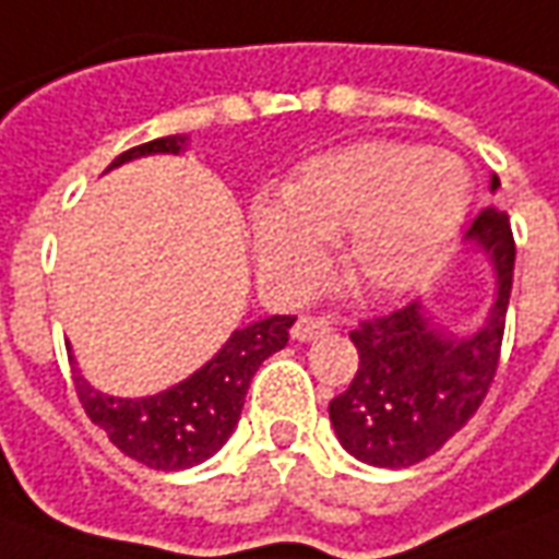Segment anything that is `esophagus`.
<instances>
[{
    "label": "esophagus",
    "mask_w": 559,
    "mask_h": 559,
    "mask_svg": "<svg viewBox=\"0 0 559 559\" xmlns=\"http://www.w3.org/2000/svg\"><path fill=\"white\" fill-rule=\"evenodd\" d=\"M323 333H330V323L320 318H299L290 330V335L296 342H311V338H318V335Z\"/></svg>",
    "instance_id": "1"
}]
</instances>
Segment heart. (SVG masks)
I'll use <instances>...</instances> for the list:
<instances>
[{
  "label": "heart",
  "mask_w": 559,
  "mask_h": 559,
  "mask_svg": "<svg viewBox=\"0 0 559 559\" xmlns=\"http://www.w3.org/2000/svg\"><path fill=\"white\" fill-rule=\"evenodd\" d=\"M472 202L466 163L424 144L360 142L308 159L257 202L253 253L263 275L302 290L323 269L320 248L342 245V269L360 290L412 287L454 241Z\"/></svg>",
  "instance_id": "b5f03b06"
}]
</instances>
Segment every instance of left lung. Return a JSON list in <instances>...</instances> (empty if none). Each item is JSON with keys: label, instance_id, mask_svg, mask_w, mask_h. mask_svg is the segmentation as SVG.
<instances>
[{"label": "left lung", "instance_id": "left-lung-1", "mask_svg": "<svg viewBox=\"0 0 559 559\" xmlns=\"http://www.w3.org/2000/svg\"><path fill=\"white\" fill-rule=\"evenodd\" d=\"M499 190V178H490ZM497 278L490 314L472 335H448L432 326L420 299L362 320L350 333L360 369L345 393L330 402V420L347 454L378 469H408L436 454L469 424L493 384L506 333L514 236L509 214L484 209L466 229Z\"/></svg>", "mask_w": 559, "mask_h": 559}]
</instances>
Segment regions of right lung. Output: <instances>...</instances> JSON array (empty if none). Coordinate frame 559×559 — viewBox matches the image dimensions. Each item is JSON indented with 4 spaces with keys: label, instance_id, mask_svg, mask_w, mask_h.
<instances>
[{
    "label": "right lung",
    "instance_id": "add662e5",
    "mask_svg": "<svg viewBox=\"0 0 559 559\" xmlns=\"http://www.w3.org/2000/svg\"><path fill=\"white\" fill-rule=\"evenodd\" d=\"M185 144L187 135L154 139V142L130 147L108 169L123 166L135 157H147V154H181ZM293 320L296 318L290 314H272V318L241 326L226 338V345L212 360L185 378L181 384L154 396H139V400L108 396L90 388L75 366V357H69L72 372H75L78 400L90 420L105 429L111 444H117L132 460L144 463L147 469H190L217 454L233 436L253 372L263 366L266 357L287 345Z\"/></svg>",
    "mask_w": 559,
    "mask_h": 559
}]
</instances>
